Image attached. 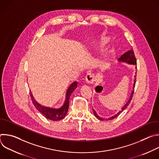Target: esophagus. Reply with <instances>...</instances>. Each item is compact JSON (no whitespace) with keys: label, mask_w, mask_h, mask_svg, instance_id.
Masks as SVG:
<instances>
[{"label":"esophagus","mask_w":159,"mask_h":159,"mask_svg":"<svg viewBox=\"0 0 159 159\" xmlns=\"http://www.w3.org/2000/svg\"><path fill=\"white\" fill-rule=\"evenodd\" d=\"M85 81L87 84H92L94 83V82L95 81V78L93 74H87V75L85 76Z\"/></svg>","instance_id":"obj_1"}]
</instances>
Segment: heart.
Masks as SVG:
<instances>
[{
    "instance_id": "1",
    "label": "heart",
    "mask_w": 159,
    "mask_h": 159,
    "mask_svg": "<svg viewBox=\"0 0 159 159\" xmlns=\"http://www.w3.org/2000/svg\"><path fill=\"white\" fill-rule=\"evenodd\" d=\"M109 42V38L104 35H99L96 36L93 43L94 47L96 50H102L104 49ZM111 52L105 54L103 57L99 60V65L101 67H105L109 62L111 57Z\"/></svg>"
}]
</instances>
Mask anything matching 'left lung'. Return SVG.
Segmentation results:
<instances>
[{"label":"left lung","instance_id":"8db88e82","mask_svg":"<svg viewBox=\"0 0 159 159\" xmlns=\"http://www.w3.org/2000/svg\"><path fill=\"white\" fill-rule=\"evenodd\" d=\"M118 61H119L120 63H121V62H122V63H128V64H129V65H137V60H136V58H135V57H134V52H133V48H131L129 51L127 52L126 53H124L120 58H118ZM135 69H137V66H135ZM135 74L137 75V73H135ZM136 75H135L134 77V80H133L134 82H133V90H131V94H130V96H129V99L128 100V101L126 102V103L122 107L121 109L118 112H117L115 115L112 116H111V117H109V118H106V119H105V118H101V117H100L99 116H98V115L97 114L96 111L94 109H93V113H94V116H95L98 120H101V121H104V120L107 121V120H111L115 119V118H116L118 116H119V115L120 114V113H121L123 110H125V109L127 107V106H128L129 105V104L130 103L132 97H133V95L134 88L135 82H136Z\"/></svg>","mask_w":159,"mask_h":159}]
</instances>
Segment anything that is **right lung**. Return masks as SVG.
I'll use <instances>...</instances> for the list:
<instances>
[{
    "label": "right lung",
    "mask_w": 159,
    "mask_h": 159,
    "mask_svg": "<svg viewBox=\"0 0 159 159\" xmlns=\"http://www.w3.org/2000/svg\"><path fill=\"white\" fill-rule=\"evenodd\" d=\"M77 87V82L75 81L72 83L69 88L67 89L65 94V99L63 105L58 108L50 107L43 106L38 103L34 98L33 94L30 92V96L33 101V104L37 110L43 115L45 118L48 120L52 121H58L61 120L65 118L67 114L68 109L69 107V99L75 89Z\"/></svg>",
    "instance_id": "right-lung-1"
}]
</instances>
